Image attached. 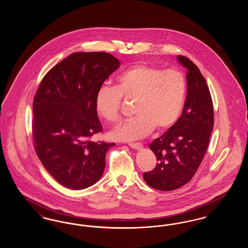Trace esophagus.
<instances>
[{"label": "esophagus", "instance_id": "esophagus-1", "mask_svg": "<svg viewBox=\"0 0 248 248\" xmlns=\"http://www.w3.org/2000/svg\"><path fill=\"white\" fill-rule=\"evenodd\" d=\"M128 145L132 149H135V150H140L143 147L141 143H128Z\"/></svg>", "mask_w": 248, "mask_h": 248}]
</instances>
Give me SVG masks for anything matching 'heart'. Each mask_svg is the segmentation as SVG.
<instances>
[{
    "label": "heart",
    "instance_id": "obj_1",
    "mask_svg": "<svg viewBox=\"0 0 248 248\" xmlns=\"http://www.w3.org/2000/svg\"><path fill=\"white\" fill-rule=\"evenodd\" d=\"M187 82L178 70L139 64L121 72L114 86L101 85L94 94V108L101 118L115 122L122 97L136 98L134 117L123 122L109 137L117 141L139 140L176 124L185 103Z\"/></svg>",
    "mask_w": 248,
    "mask_h": 248
}]
</instances>
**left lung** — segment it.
I'll use <instances>...</instances> for the list:
<instances>
[{
    "mask_svg": "<svg viewBox=\"0 0 248 248\" xmlns=\"http://www.w3.org/2000/svg\"><path fill=\"white\" fill-rule=\"evenodd\" d=\"M187 70V96L182 114L169 129L150 144L157 158L153 171L145 172V182L159 190L177 189L193 177L207 150L214 126L211 94L198 67L177 56Z\"/></svg>",
    "mask_w": 248,
    "mask_h": 248,
    "instance_id": "8db88e82",
    "label": "left lung"
}]
</instances>
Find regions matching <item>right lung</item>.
Masks as SVG:
<instances>
[{"label": "right lung", "mask_w": 248, "mask_h": 248, "mask_svg": "<svg viewBox=\"0 0 248 248\" xmlns=\"http://www.w3.org/2000/svg\"><path fill=\"white\" fill-rule=\"evenodd\" d=\"M120 67L104 52H77L48 71L33 100L32 137L45 168L71 189L96 183L105 169L107 152L114 143L92 141L102 132L94 94Z\"/></svg>", "instance_id": "add662e5"}]
</instances>
